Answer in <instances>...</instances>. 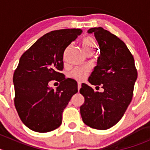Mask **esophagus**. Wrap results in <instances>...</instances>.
Listing matches in <instances>:
<instances>
[{
    "mask_svg": "<svg viewBox=\"0 0 150 150\" xmlns=\"http://www.w3.org/2000/svg\"><path fill=\"white\" fill-rule=\"evenodd\" d=\"M81 88V83L78 82V91H80V88Z\"/></svg>",
    "mask_w": 150,
    "mask_h": 150,
    "instance_id": "obj_1",
    "label": "esophagus"
}]
</instances>
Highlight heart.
I'll list each match as a JSON object with an SVG mask.
<instances>
[{"label":"heart","instance_id":"heart-1","mask_svg":"<svg viewBox=\"0 0 150 150\" xmlns=\"http://www.w3.org/2000/svg\"><path fill=\"white\" fill-rule=\"evenodd\" d=\"M82 46L85 52L87 54L90 51H94L95 48H96V43H95V40L92 38L87 37L85 38L83 40H82ZM88 72V69L86 67L76 68L71 72V76L72 78H75L76 80L81 81V80L84 79Z\"/></svg>","mask_w":150,"mask_h":150}]
</instances>
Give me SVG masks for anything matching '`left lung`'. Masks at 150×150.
I'll list each match as a JSON object with an SVG mask.
<instances>
[{
    "mask_svg": "<svg viewBox=\"0 0 150 150\" xmlns=\"http://www.w3.org/2000/svg\"><path fill=\"white\" fill-rule=\"evenodd\" d=\"M100 49L97 65L88 78L94 86L102 85L103 92H95L83 83L80 93L85 102L80 107L83 121L91 128L106 130L119 122L131 103L137 79L134 59L126 45L101 27L91 28Z\"/></svg>",
    "mask_w": 150,
    "mask_h": 150,
    "instance_id": "obj_1",
    "label": "left lung"
}]
</instances>
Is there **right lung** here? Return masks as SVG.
<instances>
[{"label": "right lung", "mask_w": 150, "mask_h": 150, "mask_svg": "<svg viewBox=\"0 0 150 150\" xmlns=\"http://www.w3.org/2000/svg\"><path fill=\"white\" fill-rule=\"evenodd\" d=\"M81 29L54 30L39 38L19 59L13 77L14 104L22 122L36 132H49L60 126L62 112L78 83L63 77L66 48L81 34ZM60 82L56 90L48 86Z\"/></svg>", "instance_id": "1"}]
</instances>
